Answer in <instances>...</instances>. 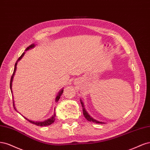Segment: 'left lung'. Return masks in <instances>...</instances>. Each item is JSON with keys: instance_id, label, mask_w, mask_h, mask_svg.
Segmentation results:
<instances>
[{"instance_id": "obj_1", "label": "left lung", "mask_w": 150, "mask_h": 150, "mask_svg": "<svg viewBox=\"0 0 150 150\" xmlns=\"http://www.w3.org/2000/svg\"><path fill=\"white\" fill-rule=\"evenodd\" d=\"M80 102H81V107H82V108H83V115L85 118L88 121H89V122H92L93 123H103L102 122H98V121H96L95 120H94L93 118H91L90 116L88 115V113L86 112V111L85 110V108H84V105H83V102H82L81 100H80Z\"/></svg>"}]
</instances>
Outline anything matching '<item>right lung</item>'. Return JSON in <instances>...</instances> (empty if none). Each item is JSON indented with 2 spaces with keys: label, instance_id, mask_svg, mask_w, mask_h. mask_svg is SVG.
I'll list each match as a JSON object with an SVG mask.
<instances>
[{
  "label": "right lung",
  "instance_id": "obj_1",
  "mask_svg": "<svg viewBox=\"0 0 150 150\" xmlns=\"http://www.w3.org/2000/svg\"><path fill=\"white\" fill-rule=\"evenodd\" d=\"M35 46V45L34 44H32L31 45H30L29 47H28L27 48V49H26V50H28V49H31V48H33V47ZM24 54H25V53H23V54L21 55V56L18 58V60H17V62L16 63V64H15V67H14V70H13V74H12V76H11V83H10V86H11V92L12 93V80H13V75H14V74H15V72H16V66H17V62L18 61V60H20L22 58V57L23 56V55H24ZM63 92H64V90H62L61 91H60L59 92V93H58V95H57V97H56V99H55V101L56 102H57L58 101H59V100L60 99V96H61V95H62V94L63 93ZM13 106H14V103H13ZM14 108L16 109V108L14 107ZM27 119V118H26ZM55 114H54V116H53L52 117H51L50 119H49V120H45V121H44V122H32V121H30V120H27L28 122H30V123H33V124H34V125H37V126H40V127H43V126H49V125H51V124H52L53 123H54V122H55Z\"/></svg>",
  "mask_w": 150,
  "mask_h": 150
}]
</instances>
